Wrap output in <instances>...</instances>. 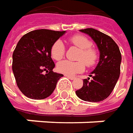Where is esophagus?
I'll use <instances>...</instances> for the list:
<instances>
[{"label": "esophagus", "mask_w": 133, "mask_h": 133, "mask_svg": "<svg viewBox=\"0 0 133 133\" xmlns=\"http://www.w3.org/2000/svg\"><path fill=\"white\" fill-rule=\"evenodd\" d=\"M65 76H66L68 78H69V79H71V80L75 79V77H73V76H69V75H65Z\"/></svg>", "instance_id": "1"}]
</instances>
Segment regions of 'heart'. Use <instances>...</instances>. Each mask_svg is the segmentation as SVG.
Here are the masks:
<instances>
[{"label":"heart","instance_id":"b5f03b06","mask_svg":"<svg viewBox=\"0 0 133 133\" xmlns=\"http://www.w3.org/2000/svg\"><path fill=\"white\" fill-rule=\"evenodd\" d=\"M68 41L70 44L79 48L77 56V62L63 61L58 64L57 70L64 75H74L84 71L85 65L87 67L94 66L98 59V52L95 48L92 46L90 39L82 35L71 36ZM65 54V47L61 41H55L51 47V57L55 61L62 60Z\"/></svg>","mask_w":133,"mask_h":133}]
</instances>
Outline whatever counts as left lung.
<instances>
[{"label": "left lung", "instance_id": "8db88e82", "mask_svg": "<svg viewBox=\"0 0 133 133\" xmlns=\"http://www.w3.org/2000/svg\"><path fill=\"white\" fill-rule=\"evenodd\" d=\"M88 34L96 43L99 51V62L90 75L83 80V86L77 90V96L83 101L98 102L109 96L119 78L122 56L119 46L109 35L94 28L80 30Z\"/></svg>", "mask_w": 133, "mask_h": 133}]
</instances>
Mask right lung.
Listing matches in <instances>:
<instances>
[{
  "label": "right lung",
  "instance_id": "right-lung-1",
  "mask_svg": "<svg viewBox=\"0 0 133 133\" xmlns=\"http://www.w3.org/2000/svg\"><path fill=\"white\" fill-rule=\"evenodd\" d=\"M39 29L25 34L13 52L12 70L21 92L32 99H44L54 92L62 74L54 72L51 45L65 34Z\"/></svg>",
  "mask_w": 133,
  "mask_h": 133
}]
</instances>
